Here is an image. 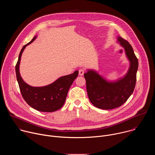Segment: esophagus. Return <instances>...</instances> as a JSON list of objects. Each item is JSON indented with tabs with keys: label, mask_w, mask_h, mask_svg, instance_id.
Segmentation results:
<instances>
[{
	"label": "esophagus",
	"mask_w": 155,
	"mask_h": 155,
	"mask_svg": "<svg viewBox=\"0 0 155 155\" xmlns=\"http://www.w3.org/2000/svg\"><path fill=\"white\" fill-rule=\"evenodd\" d=\"M78 72H79V75L82 76V75H83V74H84V70H83V69H80V70H79Z\"/></svg>",
	"instance_id": "1"
}]
</instances>
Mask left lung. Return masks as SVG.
I'll use <instances>...</instances> for the list:
<instances>
[{
  "label": "left lung",
  "instance_id": "8db88e82",
  "mask_svg": "<svg viewBox=\"0 0 155 155\" xmlns=\"http://www.w3.org/2000/svg\"><path fill=\"white\" fill-rule=\"evenodd\" d=\"M120 45L124 48L130 65L124 77L116 82L109 83L94 71L84 74L87 96L97 108L110 110L122 105L133 93L136 83L138 59L130 43L121 37H118Z\"/></svg>",
  "mask_w": 155,
  "mask_h": 155
}]
</instances>
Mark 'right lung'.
<instances>
[{"mask_svg": "<svg viewBox=\"0 0 155 155\" xmlns=\"http://www.w3.org/2000/svg\"><path fill=\"white\" fill-rule=\"evenodd\" d=\"M35 38L36 36L23 46L20 51L15 66L16 78L21 95L28 105L40 112H53L63 106L69 88L78 75V71H77L71 75L60 77L53 83L45 86L33 87L26 83L22 79L19 72L21 57L26 47Z\"/></svg>", "mask_w": 155, "mask_h": 155, "instance_id": "1", "label": "right lung"}]
</instances>
